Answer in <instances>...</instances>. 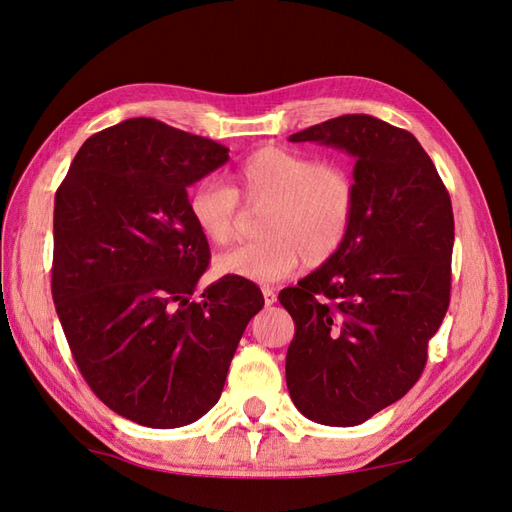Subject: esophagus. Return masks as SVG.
<instances>
[{"label":"esophagus","mask_w":512,"mask_h":512,"mask_svg":"<svg viewBox=\"0 0 512 512\" xmlns=\"http://www.w3.org/2000/svg\"><path fill=\"white\" fill-rule=\"evenodd\" d=\"M262 294H265V305L269 307V305H273L275 301H277V297H275V290L273 288H262Z\"/></svg>","instance_id":"esophagus-1"}]
</instances>
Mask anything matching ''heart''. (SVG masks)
Returning <instances> with one entry per match:
<instances>
[{
	"instance_id": "obj_1",
	"label": "heart",
	"mask_w": 512,
	"mask_h": 512,
	"mask_svg": "<svg viewBox=\"0 0 512 512\" xmlns=\"http://www.w3.org/2000/svg\"><path fill=\"white\" fill-rule=\"evenodd\" d=\"M239 203L260 209L262 237L220 254V275L271 284L305 260L322 265L342 247L356 207L354 179L344 166L284 147H260L228 173L226 185L200 181L188 194V213L211 245L237 235Z\"/></svg>"
}]
</instances>
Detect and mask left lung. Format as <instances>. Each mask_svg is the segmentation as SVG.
<instances>
[{
  "label": "left lung",
  "mask_w": 512,
  "mask_h": 512,
  "mask_svg": "<svg viewBox=\"0 0 512 512\" xmlns=\"http://www.w3.org/2000/svg\"><path fill=\"white\" fill-rule=\"evenodd\" d=\"M288 141L356 160V207L342 247L280 292L294 320L286 354L294 406L320 425L352 427L423 374L451 301V196L421 143L371 115L335 117Z\"/></svg>",
  "instance_id": "8db88e82"
}]
</instances>
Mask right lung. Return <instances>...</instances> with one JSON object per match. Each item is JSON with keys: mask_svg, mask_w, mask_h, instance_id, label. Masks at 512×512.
<instances>
[{"mask_svg": "<svg viewBox=\"0 0 512 512\" xmlns=\"http://www.w3.org/2000/svg\"><path fill=\"white\" fill-rule=\"evenodd\" d=\"M226 162L224 145L136 117L89 136L55 194L59 322L89 389L138 425L183 427L218 404L265 305L230 275L190 301L211 254L188 188Z\"/></svg>", "mask_w": 512, "mask_h": 512, "instance_id": "right-lung-1", "label": "right lung"}]
</instances>
